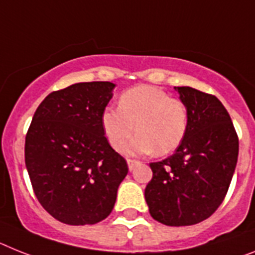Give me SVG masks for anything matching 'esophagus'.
Instances as JSON below:
<instances>
[{
  "mask_svg": "<svg viewBox=\"0 0 255 255\" xmlns=\"http://www.w3.org/2000/svg\"><path fill=\"white\" fill-rule=\"evenodd\" d=\"M127 163H128V168H129V171H132L134 167H136V166H137L138 163H140V162H138V160L128 159V160H127Z\"/></svg>",
  "mask_w": 255,
  "mask_h": 255,
  "instance_id": "esophagus-1",
  "label": "esophagus"
}]
</instances>
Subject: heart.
Here are the masks:
<instances>
[{
    "label": "heart",
    "instance_id": "obj_1",
    "mask_svg": "<svg viewBox=\"0 0 255 255\" xmlns=\"http://www.w3.org/2000/svg\"><path fill=\"white\" fill-rule=\"evenodd\" d=\"M189 113L185 102L151 85H138L123 92L119 109L106 108L101 123L109 142L128 155L153 153L166 155L176 150L187 136Z\"/></svg>",
    "mask_w": 255,
    "mask_h": 255
}]
</instances>
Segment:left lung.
<instances>
[{
    "label": "left lung",
    "instance_id": "8db88e82",
    "mask_svg": "<svg viewBox=\"0 0 255 255\" xmlns=\"http://www.w3.org/2000/svg\"><path fill=\"white\" fill-rule=\"evenodd\" d=\"M189 113L187 136L171 157L150 163L145 200L153 219L171 227L211 217L223 202L239 157V137L215 96L175 87Z\"/></svg>",
    "mask_w": 255,
    "mask_h": 255
}]
</instances>
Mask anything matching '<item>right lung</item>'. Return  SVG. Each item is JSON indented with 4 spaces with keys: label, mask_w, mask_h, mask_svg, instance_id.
Returning a JSON list of instances; mask_svg holds the SVG:
<instances>
[{
    "label": "right lung",
    "mask_w": 255,
    "mask_h": 255,
    "mask_svg": "<svg viewBox=\"0 0 255 255\" xmlns=\"http://www.w3.org/2000/svg\"><path fill=\"white\" fill-rule=\"evenodd\" d=\"M114 88L91 81L51 92L32 118L25 167L38 202L62 223L85 226L108 218L128 174L101 123Z\"/></svg>",
    "instance_id": "add662e5"
}]
</instances>
